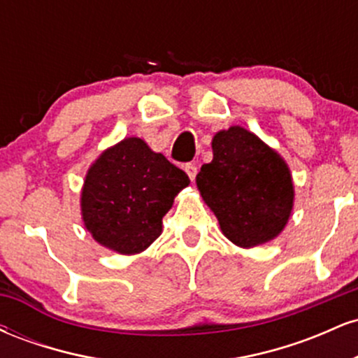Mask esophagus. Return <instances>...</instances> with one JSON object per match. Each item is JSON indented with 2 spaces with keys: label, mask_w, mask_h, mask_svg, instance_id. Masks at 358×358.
I'll use <instances>...</instances> for the list:
<instances>
[{
  "label": "esophagus",
  "mask_w": 358,
  "mask_h": 358,
  "mask_svg": "<svg viewBox=\"0 0 358 358\" xmlns=\"http://www.w3.org/2000/svg\"><path fill=\"white\" fill-rule=\"evenodd\" d=\"M185 171L190 176V180H195L196 173H199V166H196L195 163H187V165H185Z\"/></svg>",
  "instance_id": "34e87169"
}]
</instances>
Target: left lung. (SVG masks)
I'll return each instance as SVG.
<instances>
[{
    "instance_id": "left-lung-1",
    "label": "left lung",
    "mask_w": 358,
    "mask_h": 358,
    "mask_svg": "<svg viewBox=\"0 0 358 358\" xmlns=\"http://www.w3.org/2000/svg\"><path fill=\"white\" fill-rule=\"evenodd\" d=\"M212 150L213 159L200 168L196 188L219 219L224 236L241 248L274 239L293 208V182L286 163L241 126L217 133Z\"/></svg>"
}]
</instances>
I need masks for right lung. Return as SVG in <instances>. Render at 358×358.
<instances>
[{
	"mask_svg": "<svg viewBox=\"0 0 358 358\" xmlns=\"http://www.w3.org/2000/svg\"><path fill=\"white\" fill-rule=\"evenodd\" d=\"M190 178L143 139L127 138L90 166L82 190V217L99 244L121 254L145 250L162 234V220Z\"/></svg>",
	"mask_w": 358,
	"mask_h": 358,
	"instance_id": "right-lung-1",
	"label": "right lung"
}]
</instances>
